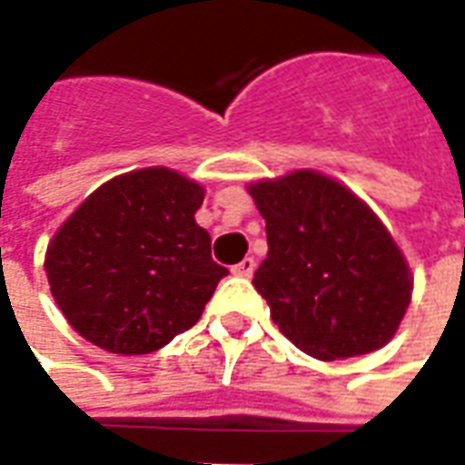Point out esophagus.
<instances>
[{"label":"esophagus","instance_id":"esophagus-1","mask_svg":"<svg viewBox=\"0 0 465 465\" xmlns=\"http://www.w3.org/2000/svg\"><path fill=\"white\" fill-rule=\"evenodd\" d=\"M253 269H256V262H253L252 256H246L243 262H239L236 266H232V272L236 273V276H252Z\"/></svg>","mask_w":465,"mask_h":465}]
</instances>
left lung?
<instances>
[{
  "label": "left lung",
  "instance_id": "left-lung-1",
  "mask_svg": "<svg viewBox=\"0 0 465 465\" xmlns=\"http://www.w3.org/2000/svg\"><path fill=\"white\" fill-rule=\"evenodd\" d=\"M269 253L253 273L279 331L313 359L381 349L411 303L413 276L379 216L319 172L249 186Z\"/></svg>",
  "mask_w": 465,
  "mask_h": 465
}]
</instances>
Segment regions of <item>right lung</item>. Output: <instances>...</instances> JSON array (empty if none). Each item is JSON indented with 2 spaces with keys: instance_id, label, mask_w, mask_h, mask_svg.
Listing matches in <instances>:
<instances>
[{
  "instance_id": "right-lung-1",
  "label": "right lung",
  "mask_w": 465,
  "mask_h": 465,
  "mask_svg": "<svg viewBox=\"0 0 465 465\" xmlns=\"http://www.w3.org/2000/svg\"><path fill=\"white\" fill-rule=\"evenodd\" d=\"M203 189L166 166L102 183L49 242L56 306L86 341L152 353L199 322L226 269L193 222Z\"/></svg>"
}]
</instances>
